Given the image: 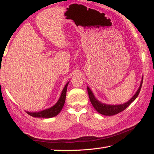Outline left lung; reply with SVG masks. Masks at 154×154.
<instances>
[{
  "label": "left lung",
  "instance_id": "1",
  "mask_svg": "<svg viewBox=\"0 0 154 154\" xmlns=\"http://www.w3.org/2000/svg\"><path fill=\"white\" fill-rule=\"evenodd\" d=\"M143 83V77L142 79V81H141L140 85L137 91L136 92V93L134 94L133 97L130 99V100L127 102L126 103H124V104H116V105H112V104H104V103H102L100 102V101L97 100V98L94 97L93 92H92V90H90L89 87H87L88 89V95H89V98L90 102H91V104L94 109L97 111L98 113H101V114L104 115V116H113L115 114H117L121 111L127 108V107L129 106V105L131 104L132 102H134L135 100V99L137 97L139 93H140L141 88H142Z\"/></svg>",
  "mask_w": 154,
  "mask_h": 154
}]
</instances>
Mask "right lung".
Segmentation results:
<instances>
[{
	"label": "right lung",
	"mask_w": 154,
	"mask_h": 154,
	"mask_svg": "<svg viewBox=\"0 0 154 154\" xmlns=\"http://www.w3.org/2000/svg\"><path fill=\"white\" fill-rule=\"evenodd\" d=\"M69 82H68L65 85L64 89L62 90V94L59 98V100L54 106L50 107V108L46 109L45 110L38 111V112H29L26 111V113L29 115L35 118H45V119H50V118L54 117L57 116L64 106L65 100H66V90L67 86H68Z\"/></svg>",
	"instance_id": "add662e5"
}]
</instances>
